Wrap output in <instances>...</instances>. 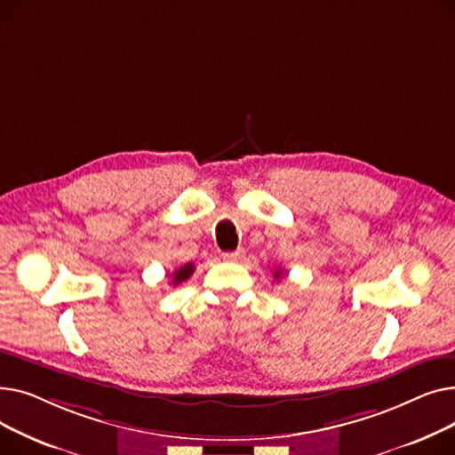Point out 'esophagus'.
I'll return each mask as SVG.
<instances>
[{"instance_id": "1", "label": "esophagus", "mask_w": 455, "mask_h": 455, "mask_svg": "<svg viewBox=\"0 0 455 455\" xmlns=\"http://www.w3.org/2000/svg\"><path fill=\"white\" fill-rule=\"evenodd\" d=\"M242 256H243V249H237V251H232V252H225V254H223V258H225L227 261H240Z\"/></svg>"}]
</instances>
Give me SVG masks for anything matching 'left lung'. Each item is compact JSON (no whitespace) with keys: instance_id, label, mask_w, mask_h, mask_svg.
<instances>
[{"instance_id":"8db88e82","label":"left lung","mask_w":455,"mask_h":455,"mask_svg":"<svg viewBox=\"0 0 455 455\" xmlns=\"http://www.w3.org/2000/svg\"><path fill=\"white\" fill-rule=\"evenodd\" d=\"M275 278L278 280V278H282V269L278 267V269H275Z\"/></svg>"}]
</instances>
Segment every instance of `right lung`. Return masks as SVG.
<instances>
[{
    "mask_svg": "<svg viewBox=\"0 0 455 455\" xmlns=\"http://www.w3.org/2000/svg\"><path fill=\"white\" fill-rule=\"evenodd\" d=\"M194 271H196L194 264H186V266L179 267V269L173 273V285H179V283H182L184 280H188L191 275H194Z\"/></svg>",
    "mask_w": 455,
    "mask_h": 455,
    "instance_id": "add662e5",
    "label": "right lung"
}]
</instances>
